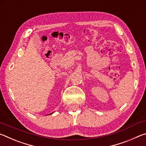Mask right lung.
Returning a JSON list of instances; mask_svg holds the SVG:
<instances>
[{
  "mask_svg": "<svg viewBox=\"0 0 146 146\" xmlns=\"http://www.w3.org/2000/svg\"><path fill=\"white\" fill-rule=\"evenodd\" d=\"M52 113H50V114H49V115H51V114H52Z\"/></svg>",
  "mask_w": 146,
  "mask_h": 146,
  "instance_id": "1",
  "label": "right lung"
}]
</instances>
